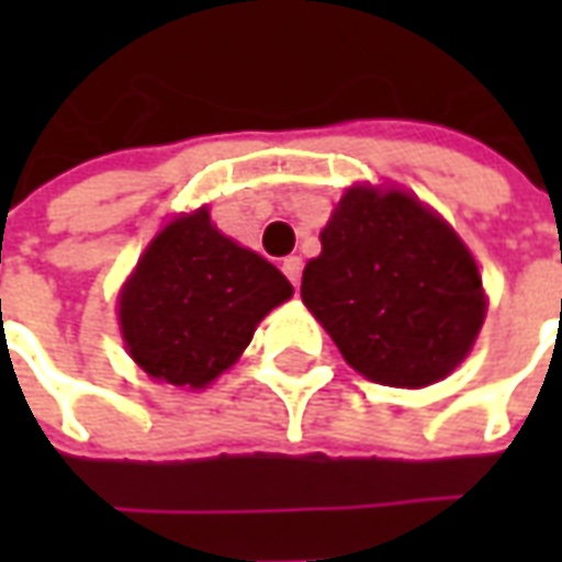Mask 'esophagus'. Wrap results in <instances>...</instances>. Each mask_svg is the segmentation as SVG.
<instances>
[{
    "label": "esophagus",
    "instance_id": "obj_1",
    "mask_svg": "<svg viewBox=\"0 0 562 562\" xmlns=\"http://www.w3.org/2000/svg\"><path fill=\"white\" fill-rule=\"evenodd\" d=\"M301 270H304V261H301L297 256L282 258V273L289 277V282H292V285H301Z\"/></svg>",
    "mask_w": 562,
    "mask_h": 562
}]
</instances>
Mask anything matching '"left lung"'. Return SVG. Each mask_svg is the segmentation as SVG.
Returning a JSON list of instances; mask_svg holds the SVG:
<instances>
[{
	"label": "left lung",
	"mask_w": 562,
	"mask_h": 562,
	"mask_svg": "<svg viewBox=\"0 0 562 562\" xmlns=\"http://www.w3.org/2000/svg\"><path fill=\"white\" fill-rule=\"evenodd\" d=\"M301 297L373 382L424 389L467 358L484 322L470 249L406 192L349 189L304 268Z\"/></svg>",
	"instance_id": "8db88e82"
}]
</instances>
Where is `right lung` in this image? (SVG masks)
Masks as SVG:
<instances>
[{
    "label": "right lung",
    "mask_w": 562,
    "mask_h": 562,
    "mask_svg": "<svg viewBox=\"0 0 562 562\" xmlns=\"http://www.w3.org/2000/svg\"><path fill=\"white\" fill-rule=\"evenodd\" d=\"M289 297L292 282L280 270L216 232L207 210H198L149 244L120 297V325L144 373L204 389Z\"/></svg>",
    "instance_id": "add662e5"
}]
</instances>
